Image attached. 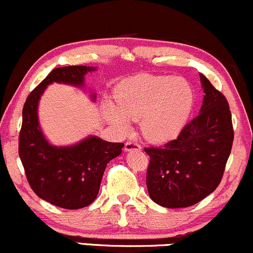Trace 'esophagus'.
Segmentation results:
<instances>
[{
    "instance_id": "34e87169",
    "label": "esophagus",
    "mask_w": 253,
    "mask_h": 253,
    "mask_svg": "<svg viewBox=\"0 0 253 253\" xmlns=\"http://www.w3.org/2000/svg\"><path fill=\"white\" fill-rule=\"evenodd\" d=\"M124 150L126 151H131V150H141V145L135 143V142L127 141L126 142V145H124Z\"/></svg>"
}]
</instances>
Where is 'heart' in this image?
Wrapping results in <instances>:
<instances>
[{"label":"heart","mask_w":253,"mask_h":253,"mask_svg":"<svg viewBox=\"0 0 253 253\" xmlns=\"http://www.w3.org/2000/svg\"><path fill=\"white\" fill-rule=\"evenodd\" d=\"M191 84L175 76L141 74L121 83L116 104H104V115L121 131L130 129V121L141 120L143 135L151 142L176 137L186 126L194 106Z\"/></svg>","instance_id":"heart-1"}]
</instances>
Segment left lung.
<instances>
[{
    "label": "left lung",
    "mask_w": 253,
    "mask_h": 253,
    "mask_svg": "<svg viewBox=\"0 0 253 253\" xmlns=\"http://www.w3.org/2000/svg\"><path fill=\"white\" fill-rule=\"evenodd\" d=\"M199 76L205 93L199 115L176 139L144 149L150 156L149 197L167 209L193 206L214 192L232 149V116L226 98L204 74Z\"/></svg>",
    "instance_id": "1"
}]
</instances>
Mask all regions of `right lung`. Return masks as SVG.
<instances>
[{
    "mask_svg": "<svg viewBox=\"0 0 253 253\" xmlns=\"http://www.w3.org/2000/svg\"><path fill=\"white\" fill-rule=\"evenodd\" d=\"M91 66L54 68L27 97L22 110L19 155L27 180L39 198L66 210H78L96 200L106 165L121 155L123 143L88 136L66 147L53 145L44 137L39 123V102L53 83L84 87ZM96 100V93L90 94Z\"/></svg>",
    "mask_w": 253,
    "mask_h": 253,
    "instance_id": "right-lung-1",
    "label": "right lung"
}]
</instances>
